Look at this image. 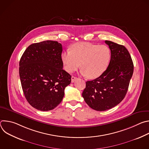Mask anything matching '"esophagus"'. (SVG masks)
<instances>
[{
	"label": "esophagus",
	"instance_id": "1",
	"mask_svg": "<svg viewBox=\"0 0 149 149\" xmlns=\"http://www.w3.org/2000/svg\"><path fill=\"white\" fill-rule=\"evenodd\" d=\"M77 79H78V78H77V77H74V76H72V77H71V82H74Z\"/></svg>",
	"mask_w": 149,
	"mask_h": 149
}]
</instances>
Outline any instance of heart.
<instances>
[{
	"instance_id": "obj_1",
	"label": "heart",
	"mask_w": 149,
	"mask_h": 149,
	"mask_svg": "<svg viewBox=\"0 0 149 149\" xmlns=\"http://www.w3.org/2000/svg\"><path fill=\"white\" fill-rule=\"evenodd\" d=\"M61 59L68 72H73L81 66L83 75L94 79L107 68L111 59V51L105 45L79 42L74 44L71 51L63 52Z\"/></svg>"
}]
</instances>
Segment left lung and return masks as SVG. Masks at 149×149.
<instances>
[{"instance_id": "1", "label": "left lung", "mask_w": 149, "mask_h": 149, "mask_svg": "<svg viewBox=\"0 0 149 149\" xmlns=\"http://www.w3.org/2000/svg\"><path fill=\"white\" fill-rule=\"evenodd\" d=\"M111 51L109 65L102 75L86 82L82 95L90 107L99 111L112 109L125 97L134 70L128 50L121 45L105 40Z\"/></svg>"}]
</instances>
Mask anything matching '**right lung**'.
Listing matches in <instances>:
<instances>
[{"instance_id": "1", "label": "right lung", "mask_w": 149, "mask_h": 149, "mask_svg": "<svg viewBox=\"0 0 149 149\" xmlns=\"http://www.w3.org/2000/svg\"><path fill=\"white\" fill-rule=\"evenodd\" d=\"M62 45L45 40L29 45L19 62V76L25 97L38 110H53L61 103L71 76L63 70Z\"/></svg>"}]
</instances>
